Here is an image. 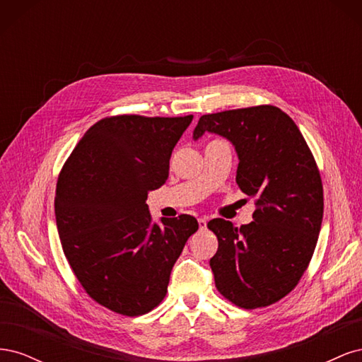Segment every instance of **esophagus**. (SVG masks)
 <instances>
[{
    "mask_svg": "<svg viewBox=\"0 0 362 362\" xmlns=\"http://www.w3.org/2000/svg\"><path fill=\"white\" fill-rule=\"evenodd\" d=\"M198 223H199V228H201V229H205V228H206V218H205V217H199V218H198Z\"/></svg>",
    "mask_w": 362,
    "mask_h": 362,
    "instance_id": "34e87169",
    "label": "esophagus"
}]
</instances>
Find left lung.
Here are the masks:
<instances>
[{
    "label": "left lung",
    "mask_w": 362,
    "mask_h": 362,
    "mask_svg": "<svg viewBox=\"0 0 362 362\" xmlns=\"http://www.w3.org/2000/svg\"><path fill=\"white\" fill-rule=\"evenodd\" d=\"M233 144L240 190L255 198L249 225L213 218L218 247L210 259L217 290L246 310L278 302L303 275L323 218V187L311 151L281 108L258 105L201 116L193 131Z\"/></svg>",
    "instance_id": "obj_1"
}]
</instances>
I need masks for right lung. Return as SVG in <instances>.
<instances>
[{"instance_id": "1", "label": "right lung", "mask_w": 362, "mask_h": 362, "mask_svg": "<svg viewBox=\"0 0 362 362\" xmlns=\"http://www.w3.org/2000/svg\"><path fill=\"white\" fill-rule=\"evenodd\" d=\"M192 119L105 117L86 131L60 172L54 211L63 252L86 293L115 313L154 310L199 228L190 214L152 222L146 204L166 182Z\"/></svg>"}]
</instances>
